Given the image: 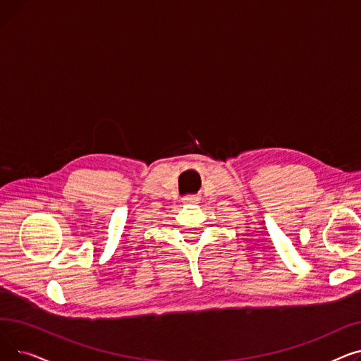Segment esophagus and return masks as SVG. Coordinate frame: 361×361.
I'll list each match as a JSON object with an SVG mask.
<instances>
[{
	"label": "esophagus",
	"mask_w": 361,
	"mask_h": 361,
	"mask_svg": "<svg viewBox=\"0 0 361 361\" xmlns=\"http://www.w3.org/2000/svg\"><path fill=\"white\" fill-rule=\"evenodd\" d=\"M197 200H199V197H196V196H185V197L183 199V202H184V203H187V204L197 203Z\"/></svg>",
	"instance_id": "1"
}]
</instances>
